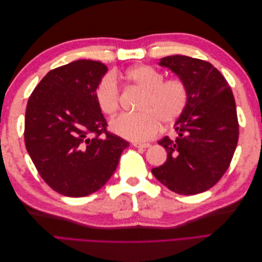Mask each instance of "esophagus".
Masks as SVG:
<instances>
[{
    "instance_id": "1",
    "label": "esophagus",
    "mask_w": 262,
    "mask_h": 262,
    "mask_svg": "<svg viewBox=\"0 0 262 262\" xmlns=\"http://www.w3.org/2000/svg\"><path fill=\"white\" fill-rule=\"evenodd\" d=\"M132 145L134 147H141V148H147L150 146L149 143H140V142H133Z\"/></svg>"
}]
</instances>
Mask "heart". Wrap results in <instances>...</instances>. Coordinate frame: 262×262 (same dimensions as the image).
<instances>
[{"label": "heart", "instance_id": "1", "mask_svg": "<svg viewBox=\"0 0 262 262\" xmlns=\"http://www.w3.org/2000/svg\"><path fill=\"white\" fill-rule=\"evenodd\" d=\"M130 84L144 92L137 115L121 114L110 121V130L131 141H146L155 137L161 124L168 126L184 113L189 99L187 85L180 78L164 81V75L147 66H137L124 74ZM119 86L113 75L100 81L96 98L101 112L113 116L119 108Z\"/></svg>", "mask_w": 262, "mask_h": 262}]
</instances>
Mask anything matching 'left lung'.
I'll list each match as a JSON object with an SVG mask.
<instances>
[{
	"instance_id": "left-lung-1",
	"label": "left lung",
	"mask_w": 262,
	"mask_h": 262,
	"mask_svg": "<svg viewBox=\"0 0 262 262\" xmlns=\"http://www.w3.org/2000/svg\"><path fill=\"white\" fill-rule=\"evenodd\" d=\"M158 66L185 82L189 99L173 125L177 138L158 141L167 160L152 172L178 194L201 193L224 175L236 149L239 130L233 92L207 61L177 54L162 58Z\"/></svg>"
}]
</instances>
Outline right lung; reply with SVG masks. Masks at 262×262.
I'll return each instance as SVG.
<instances>
[{"label": "right lung", "mask_w": 262, "mask_h": 262, "mask_svg": "<svg viewBox=\"0 0 262 262\" xmlns=\"http://www.w3.org/2000/svg\"><path fill=\"white\" fill-rule=\"evenodd\" d=\"M108 68L77 60L51 70L27 102L25 145L54 191L80 198L96 192L116 171L129 142L107 132L96 91Z\"/></svg>", "instance_id": "obj_1"}]
</instances>
